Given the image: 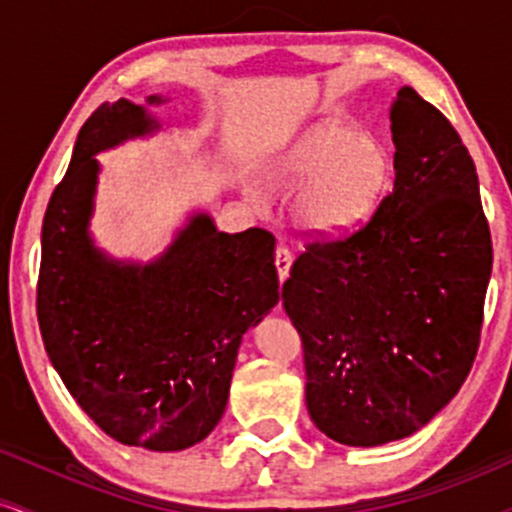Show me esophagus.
<instances>
[{
    "label": "esophagus",
    "instance_id": "34e87169",
    "mask_svg": "<svg viewBox=\"0 0 512 512\" xmlns=\"http://www.w3.org/2000/svg\"><path fill=\"white\" fill-rule=\"evenodd\" d=\"M292 266V254L287 246H275V268H278V278L285 280Z\"/></svg>",
    "mask_w": 512,
    "mask_h": 512
}]
</instances>
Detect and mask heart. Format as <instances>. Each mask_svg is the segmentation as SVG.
Segmentation results:
<instances>
[{"instance_id": "1", "label": "heart", "mask_w": 512, "mask_h": 512, "mask_svg": "<svg viewBox=\"0 0 512 512\" xmlns=\"http://www.w3.org/2000/svg\"><path fill=\"white\" fill-rule=\"evenodd\" d=\"M392 181V152L375 132L326 123L302 132L273 166L268 186L278 195L300 191L297 217L321 237L358 227L380 205Z\"/></svg>"}]
</instances>
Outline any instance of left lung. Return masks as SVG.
Returning <instances> with one entry per match:
<instances>
[{
  "label": "left lung",
  "mask_w": 512,
  "mask_h": 512,
  "mask_svg": "<svg viewBox=\"0 0 512 512\" xmlns=\"http://www.w3.org/2000/svg\"><path fill=\"white\" fill-rule=\"evenodd\" d=\"M389 120L394 188L358 229L307 241L283 283L309 416L353 447L409 438L459 392L493 266L474 162L450 120L411 86Z\"/></svg>",
  "instance_id": "left-lung-1"
}]
</instances>
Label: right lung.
Segmentation results:
<instances>
[{"mask_svg": "<svg viewBox=\"0 0 512 512\" xmlns=\"http://www.w3.org/2000/svg\"><path fill=\"white\" fill-rule=\"evenodd\" d=\"M154 128L128 99L101 103L82 125L45 210L36 309L50 363L86 416L123 445L174 452L220 423L241 336L280 292L273 234L217 232L208 215L149 266L94 249V154Z\"/></svg>", "mask_w": 512, "mask_h": 512, "instance_id": "1", "label": "right lung"}]
</instances>
